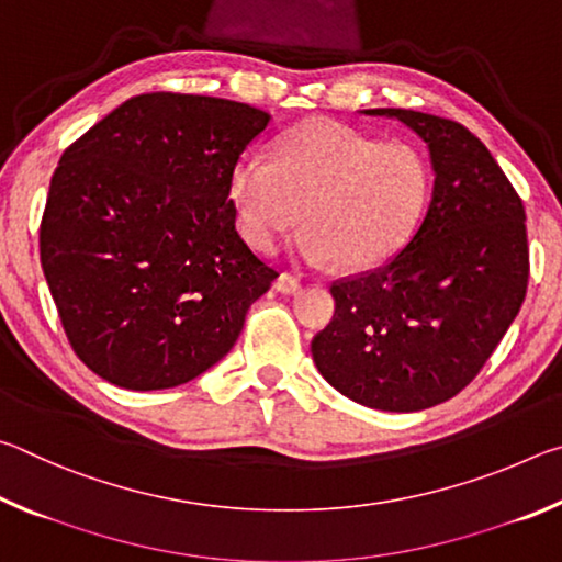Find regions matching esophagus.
I'll return each instance as SVG.
<instances>
[{"instance_id":"obj_1","label":"esophagus","mask_w":562,"mask_h":562,"mask_svg":"<svg viewBox=\"0 0 562 562\" xmlns=\"http://www.w3.org/2000/svg\"><path fill=\"white\" fill-rule=\"evenodd\" d=\"M274 290L282 294H297L302 290V282L290 272H280L278 280H274Z\"/></svg>"}]
</instances>
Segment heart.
<instances>
[{
  "label": "heart",
  "mask_w": 562,
  "mask_h": 562,
  "mask_svg": "<svg viewBox=\"0 0 562 562\" xmlns=\"http://www.w3.org/2000/svg\"><path fill=\"white\" fill-rule=\"evenodd\" d=\"M429 193V160L414 144L322 119L284 133L272 160L245 154L231 173V203L247 243L278 250L300 221L294 247L302 258H335L347 270L392 258L416 231Z\"/></svg>",
  "instance_id": "obj_1"
}]
</instances>
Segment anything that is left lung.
Returning a JSON list of instances; mask_svg holds the SVG:
<instances>
[{
	"label": "left lung",
	"mask_w": 562,
	"mask_h": 562,
	"mask_svg": "<svg viewBox=\"0 0 562 562\" xmlns=\"http://www.w3.org/2000/svg\"><path fill=\"white\" fill-rule=\"evenodd\" d=\"M426 144L431 201L408 243L331 284L335 317L312 339L319 374L361 406L422 412L461 392L516 319L528 288L526 211L496 158L461 123L406 109Z\"/></svg>",
	"instance_id": "left-lung-1"
}]
</instances>
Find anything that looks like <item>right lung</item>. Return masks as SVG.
<instances>
[{
	"label": "right lung",
	"mask_w": 562,
	"mask_h": 562,
	"mask_svg": "<svg viewBox=\"0 0 562 562\" xmlns=\"http://www.w3.org/2000/svg\"><path fill=\"white\" fill-rule=\"evenodd\" d=\"M270 126L247 103L144 93L83 133L54 170L42 268L66 337L131 392L186 384L240 337L278 278L235 227L231 173Z\"/></svg>",
	"instance_id": "add662e5"
}]
</instances>
